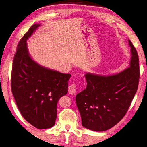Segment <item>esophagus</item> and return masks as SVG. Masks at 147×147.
<instances>
[{
  "label": "esophagus",
  "mask_w": 147,
  "mask_h": 147,
  "mask_svg": "<svg viewBox=\"0 0 147 147\" xmlns=\"http://www.w3.org/2000/svg\"><path fill=\"white\" fill-rule=\"evenodd\" d=\"M68 92L71 94H74L76 92V84H72L68 86Z\"/></svg>",
  "instance_id": "obj_1"
}]
</instances>
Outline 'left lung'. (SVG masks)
<instances>
[{
    "mask_svg": "<svg viewBox=\"0 0 147 147\" xmlns=\"http://www.w3.org/2000/svg\"><path fill=\"white\" fill-rule=\"evenodd\" d=\"M131 50L130 66L122 72L109 76L86 74L87 87L76 96L82 125L88 129L104 131L124 117L138 87L139 58L135 47Z\"/></svg>",
    "mask_w": 147,
    "mask_h": 147,
    "instance_id": "1",
    "label": "left lung"
}]
</instances>
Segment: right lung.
Instances as JSON below:
<instances>
[{
  "instance_id": "right-lung-1",
  "label": "right lung",
  "mask_w": 147,
  "mask_h": 147,
  "mask_svg": "<svg viewBox=\"0 0 147 147\" xmlns=\"http://www.w3.org/2000/svg\"><path fill=\"white\" fill-rule=\"evenodd\" d=\"M39 26L32 25L18 44L12 67L11 90L24 119L44 129L55 124L57 103L67 94L71 75L44 68L30 58L26 40Z\"/></svg>"
}]
</instances>
